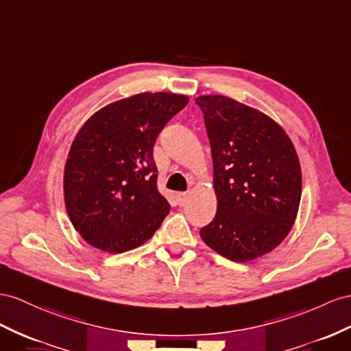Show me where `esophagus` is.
<instances>
[{
	"instance_id": "obj_1",
	"label": "esophagus",
	"mask_w": 351,
	"mask_h": 351,
	"mask_svg": "<svg viewBox=\"0 0 351 351\" xmlns=\"http://www.w3.org/2000/svg\"><path fill=\"white\" fill-rule=\"evenodd\" d=\"M188 200V193H179L178 194V202L179 204H185Z\"/></svg>"
}]
</instances>
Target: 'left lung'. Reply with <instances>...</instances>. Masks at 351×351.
I'll return each mask as SVG.
<instances>
[{
  "instance_id": "8db88e82",
  "label": "left lung",
  "mask_w": 351,
  "mask_h": 351,
  "mask_svg": "<svg viewBox=\"0 0 351 351\" xmlns=\"http://www.w3.org/2000/svg\"><path fill=\"white\" fill-rule=\"evenodd\" d=\"M213 160L218 208L200 230L215 252L247 263L289 234L301 202V166L291 138L273 119L222 95L195 97Z\"/></svg>"
}]
</instances>
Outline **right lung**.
<instances>
[{
    "label": "right lung",
    "instance_id": "add662e5",
    "mask_svg": "<svg viewBox=\"0 0 351 351\" xmlns=\"http://www.w3.org/2000/svg\"><path fill=\"white\" fill-rule=\"evenodd\" d=\"M188 96L143 92L101 108L71 145L64 172L68 217L88 245L128 252L158 230L170 204L157 190L158 133Z\"/></svg>",
    "mask_w": 351,
    "mask_h": 351
}]
</instances>
